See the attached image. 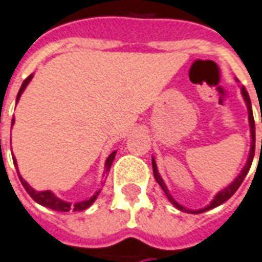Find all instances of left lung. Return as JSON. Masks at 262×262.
<instances>
[{
    "label": "left lung",
    "mask_w": 262,
    "mask_h": 262,
    "mask_svg": "<svg viewBox=\"0 0 262 262\" xmlns=\"http://www.w3.org/2000/svg\"><path fill=\"white\" fill-rule=\"evenodd\" d=\"M241 93H243V96H244V100H246V103H247V108H248V120H250L251 138H253V142H251V151H250V157H248V161H247V165L244 166L243 172H241L240 175L237 176V179H235V181L233 182L230 186H227L226 189H223L222 192H219V193L216 194V198L213 199V202H211L210 205L207 206V207H205V209H200V210H189V209L183 207V206H181L179 203H176L175 200H173V198H172V196L169 194V192H168V189H166V186H165L164 181L161 179V176L158 175L157 164H155V161L152 159V170H154V176H155V179H157V182L159 183V186L162 187V190H164L165 194H166V198L169 199L170 203L175 206V207H178L179 210L186 211V213H194V214H198V213H203V211L210 210V209H213V207L220 206L222 203H224L226 200H229L230 198H231V196L235 193V190L240 187V185L243 183V181H244V178H246V175L248 173V170H250V168H251V164H253V158H254V152H255V124H254V117H253V110H251V101H250V96H248V93H247L246 87L244 86H241ZM261 121H262V118H261Z\"/></svg>",
    "instance_id": "8db88e82"
}]
</instances>
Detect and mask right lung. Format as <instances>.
<instances>
[{
  "instance_id": "right-lung-1",
  "label": "right lung",
  "mask_w": 262,
  "mask_h": 262,
  "mask_svg": "<svg viewBox=\"0 0 262 262\" xmlns=\"http://www.w3.org/2000/svg\"><path fill=\"white\" fill-rule=\"evenodd\" d=\"M31 79H32V75H29L27 79L24 80L21 89H19V92H18V96H16V101L19 100L22 92L25 90V87H27L28 83L31 81ZM12 124H14V118H12ZM114 157H116V152H113L110 157L107 158V161H105V168H107V170H110L111 164H113V161H114ZM12 159H14V165L16 166L15 158L12 157ZM18 176H19V173H18ZM19 181H21L22 186L25 187V190L28 192V194H29V196H31L36 203L45 206V207H49V209H52V210H56V211L84 210V209H87V207H90V206L93 205V202L96 200V198H97V194H98L97 192V193L94 194V196H92L89 200H84V202H80V203H76V205H70V203H68V202H63V200L57 199L56 196L52 193V192H49V190H43V192H36V190H33L32 187L29 186L27 182L22 179L21 176H19Z\"/></svg>"
}]
</instances>
